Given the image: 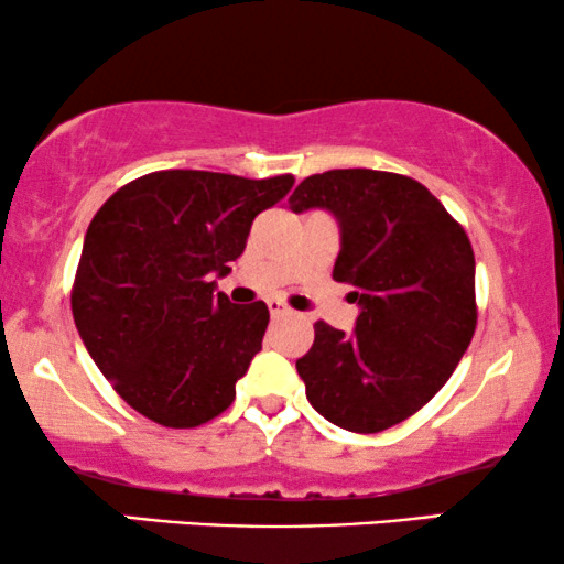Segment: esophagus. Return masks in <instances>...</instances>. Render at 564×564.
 <instances>
[{
    "instance_id": "1",
    "label": "esophagus",
    "mask_w": 564,
    "mask_h": 564,
    "mask_svg": "<svg viewBox=\"0 0 564 564\" xmlns=\"http://www.w3.org/2000/svg\"><path fill=\"white\" fill-rule=\"evenodd\" d=\"M269 313H272V318H282V316H288V313H292L290 311V305H284L282 300H269Z\"/></svg>"
}]
</instances>
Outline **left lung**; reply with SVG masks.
I'll return each instance as SVG.
<instances>
[{"label":"left lung","mask_w":564,"mask_h":564,"mask_svg":"<svg viewBox=\"0 0 564 564\" xmlns=\"http://www.w3.org/2000/svg\"><path fill=\"white\" fill-rule=\"evenodd\" d=\"M332 209L341 225L334 280L352 284V334L316 321L297 360L305 397L336 427L380 433L420 412L456 370L474 328V251L420 181L347 167L308 175L290 209Z\"/></svg>","instance_id":"left-lung-1"}]
</instances>
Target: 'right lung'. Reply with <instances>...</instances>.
<instances>
[{"instance_id": "right-lung-1", "label": "right lung", "mask_w": 564, "mask_h": 564, "mask_svg": "<svg viewBox=\"0 0 564 564\" xmlns=\"http://www.w3.org/2000/svg\"><path fill=\"white\" fill-rule=\"evenodd\" d=\"M290 173L240 178L155 171L95 212L72 284L87 352L131 409L163 427H199L236 399L261 349L264 300L232 305L212 274H228L259 212L282 202Z\"/></svg>"}]
</instances>
